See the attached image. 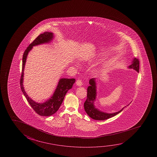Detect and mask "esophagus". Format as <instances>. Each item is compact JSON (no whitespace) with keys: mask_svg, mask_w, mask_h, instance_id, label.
<instances>
[{"mask_svg":"<svg viewBox=\"0 0 157 157\" xmlns=\"http://www.w3.org/2000/svg\"><path fill=\"white\" fill-rule=\"evenodd\" d=\"M76 84H77L78 86H82V80L79 79L77 80V82H76Z\"/></svg>","mask_w":157,"mask_h":157,"instance_id":"34e87169","label":"esophagus"}]
</instances>
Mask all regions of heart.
<instances>
[{
    "mask_svg": "<svg viewBox=\"0 0 157 157\" xmlns=\"http://www.w3.org/2000/svg\"><path fill=\"white\" fill-rule=\"evenodd\" d=\"M105 54V52H98V55H97V56L98 57H100L102 56V55H103V54ZM109 61L108 60V59H106L105 60L103 63V66H107V64L109 63Z\"/></svg>",
    "mask_w": 157,
    "mask_h": 157,
    "instance_id": "b5f03b06",
    "label": "heart"
}]
</instances>
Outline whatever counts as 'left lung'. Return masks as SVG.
Returning a JSON list of instances; mask_svg holds the SVG:
<instances>
[{"label":"left lung","mask_w":157,"mask_h":157,"mask_svg":"<svg viewBox=\"0 0 157 157\" xmlns=\"http://www.w3.org/2000/svg\"><path fill=\"white\" fill-rule=\"evenodd\" d=\"M139 64L140 63H139V59H137L136 58H134L131 64L128 66V68L135 70L139 73ZM96 80H97L96 78H92V79H90L89 80L90 85L87 87V98L84 104L85 112L90 118L98 121H104L107 119L111 118L114 116H116L119 113H121V112L123 110L124 108L129 105L128 104V105L125 106L118 112L112 113L104 112L103 111H101L100 109H98V108H96L94 105L95 104L94 102L96 100V96H97Z\"/></svg>","instance_id":"left-lung-1"}]
</instances>
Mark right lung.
<instances>
[{"label":"right lung","instance_id":"1","mask_svg":"<svg viewBox=\"0 0 157 157\" xmlns=\"http://www.w3.org/2000/svg\"><path fill=\"white\" fill-rule=\"evenodd\" d=\"M54 39V34L52 32H45L44 33L41 34L34 40L24 52L22 58V69L20 79V86L23 95L26 97L29 105L33 109L35 112L39 115L41 116H50L56 113L59 109L60 105H61L64 99V96L68 90L72 89L74 84L75 79L74 78L67 79V78H61L59 80L58 84L55 91L51 98L43 103H39L33 100L27 94L23 87V75H24V69L26 64V59L27 55L29 52L34 46H36L40 44L49 43Z\"/></svg>","mask_w":157,"mask_h":157}]
</instances>
